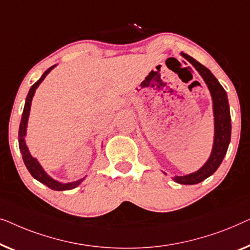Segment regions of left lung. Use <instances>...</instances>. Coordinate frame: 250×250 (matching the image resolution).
<instances>
[{"label": "left lung", "mask_w": 250, "mask_h": 250, "mask_svg": "<svg viewBox=\"0 0 250 250\" xmlns=\"http://www.w3.org/2000/svg\"><path fill=\"white\" fill-rule=\"evenodd\" d=\"M184 58L192 64L198 71L206 86L208 87L213 102L214 115V140L213 148L206 163L199 170L186 175H175L173 180L181 185H196L210 177L217 168L226 156L228 147L231 139V117L230 106L228 101L227 91L221 86L212 72L206 66L200 64L194 58L186 53H181ZM167 174V173H165Z\"/></svg>", "instance_id": "8db88e82"}]
</instances>
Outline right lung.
Masks as SVG:
<instances>
[{"instance_id": "obj_1", "label": "right lung", "mask_w": 250, "mask_h": 250, "mask_svg": "<svg viewBox=\"0 0 250 250\" xmlns=\"http://www.w3.org/2000/svg\"><path fill=\"white\" fill-rule=\"evenodd\" d=\"M56 65H52L51 68H48L46 71L43 73V76L41 77L40 79L37 80L36 83H34L33 86L30 87L29 93L27 95L26 98V103H24V107H23V112H22V117H21V122L19 125V148L21 152V155H22V160L23 163L26 165V167L29 171V173L33 175V177L36 179L37 181L42 182V184L47 186L48 188L53 189V190H58V191H63V190H70V189H73L82 184V182L85 180V178L79 179V180L73 181V182H60L58 180H55L52 177H50L43 167L40 164V162L37 161V159L31 156V154L28 149V147L26 145V135H27V125H28V119H29V113H30V107H31V101H33V97L35 95V91L38 88V86L41 85L42 82L45 79L48 73H50L52 70L55 68Z\"/></svg>"}]
</instances>
